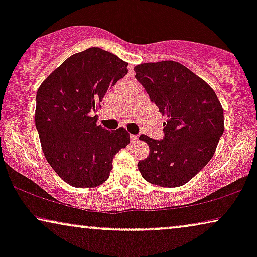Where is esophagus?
<instances>
[{
  "label": "esophagus",
  "mask_w": 257,
  "mask_h": 257,
  "mask_svg": "<svg viewBox=\"0 0 257 257\" xmlns=\"http://www.w3.org/2000/svg\"><path fill=\"white\" fill-rule=\"evenodd\" d=\"M130 138H131V143H133V144L137 143L139 140V137L137 135H131V136H130Z\"/></svg>",
  "instance_id": "obj_1"
}]
</instances>
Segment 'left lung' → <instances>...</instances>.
<instances>
[{
	"instance_id": "8db88e82",
	"label": "left lung",
	"mask_w": 257,
	"mask_h": 257,
	"mask_svg": "<svg viewBox=\"0 0 257 257\" xmlns=\"http://www.w3.org/2000/svg\"><path fill=\"white\" fill-rule=\"evenodd\" d=\"M136 78L166 115L164 139L145 135L150 154L138 168L146 181L179 187L194 178L215 153L224 130L223 108L205 80L180 63L163 61L135 66Z\"/></svg>"
}]
</instances>
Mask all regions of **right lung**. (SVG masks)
Here are the masks:
<instances>
[{
  "instance_id": "obj_1",
  "label": "right lung",
  "mask_w": 257,
  "mask_h": 257,
  "mask_svg": "<svg viewBox=\"0 0 257 257\" xmlns=\"http://www.w3.org/2000/svg\"><path fill=\"white\" fill-rule=\"evenodd\" d=\"M128 63L100 48L70 56L44 79L36 94L35 125L45 159L66 184L97 187L112 160L130 143L124 127L105 130L94 115Z\"/></svg>"
}]
</instances>
